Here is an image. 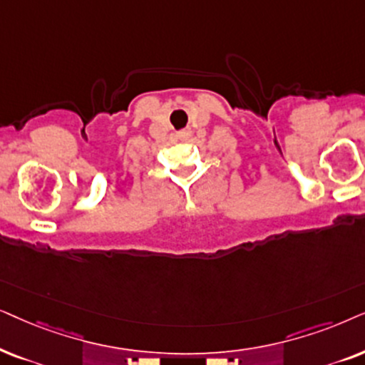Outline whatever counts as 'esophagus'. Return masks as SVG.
Listing matches in <instances>:
<instances>
[{"mask_svg": "<svg viewBox=\"0 0 365 365\" xmlns=\"http://www.w3.org/2000/svg\"><path fill=\"white\" fill-rule=\"evenodd\" d=\"M190 137H192V132H190V130H182V132L178 133V138H180V140H183V142H185V140H188Z\"/></svg>", "mask_w": 365, "mask_h": 365, "instance_id": "1", "label": "esophagus"}]
</instances>
